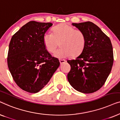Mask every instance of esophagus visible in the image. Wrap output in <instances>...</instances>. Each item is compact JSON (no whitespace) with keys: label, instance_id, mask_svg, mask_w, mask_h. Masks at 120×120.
<instances>
[{"label":"esophagus","instance_id":"34e87169","mask_svg":"<svg viewBox=\"0 0 120 120\" xmlns=\"http://www.w3.org/2000/svg\"><path fill=\"white\" fill-rule=\"evenodd\" d=\"M65 62H66V60H60V64H62L64 63Z\"/></svg>","mask_w":120,"mask_h":120}]
</instances>
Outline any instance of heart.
<instances>
[{"mask_svg": "<svg viewBox=\"0 0 120 120\" xmlns=\"http://www.w3.org/2000/svg\"><path fill=\"white\" fill-rule=\"evenodd\" d=\"M52 34L46 33L43 36V43L46 50L53 53L60 44V49L54 53L58 58L71 56L78 57L83 51L86 45V35L82 31L65 23L58 24L52 29Z\"/></svg>", "mask_w": 120, "mask_h": 120, "instance_id": "obj_1", "label": "heart"}]
</instances>
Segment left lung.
I'll return each mask as SVG.
<instances>
[{
	"mask_svg": "<svg viewBox=\"0 0 120 120\" xmlns=\"http://www.w3.org/2000/svg\"><path fill=\"white\" fill-rule=\"evenodd\" d=\"M72 25L84 33L86 45L75 60H67L71 69L67 77L76 91L91 93L98 91L105 82L114 62L110 39L97 26L91 22Z\"/></svg>",
	"mask_w": 120,
	"mask_h": 120,
	"instance_id": "left-lung-1",
	"label": "left lung"
}]
</instances>
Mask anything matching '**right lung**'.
Instances as JSON below:
<instances>
[{"mask_svg": "<svg viewBox=\"0 0 120 120\" xmlns=\"http://www.w3.org/2000/svg\"><path fill=\"white\" fill-rule=\"evenodd\" d=\"M51 23L30 21L12 36L8 65L13 79L24 91L35 93L50 81L60 66L58 59L45 49L43 36Z\"/></svg>", "mask_w": 120, "mask_h": 120, "instance_id": "right-lung-1", "label": "right lung"}]
</instances>
